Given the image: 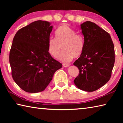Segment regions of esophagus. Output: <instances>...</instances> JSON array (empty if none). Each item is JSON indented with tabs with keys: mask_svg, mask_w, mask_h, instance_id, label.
Wrapping results in <instances>:
<instances>
[{
	"mask_svg": "<svg viewBox=\"0 0 123 123\" xmlns=\"http://www.w3.org/2000/svg\"><path fill=\"white\" fill-rule=\"evenodd\" d=\"M63 66L64 67H68L69 66V64H67V63H63Z\"/></svg>",
	"mask_w": 123,
	"mask_h": 123,
	"instance_id": "1",
	"label": "esophagus"
}]
</instances>
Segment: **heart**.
Segmentation results:
<instances>
[{
	"mask_svg": "<svg viewBox=\"0 0 123 123\" xmlns=\"http://www.w3.org/2000/svg\"><path fill=\"white\" fill-rule=\"evenodd\" d=\"M55 36L56 38H50L48 42V50L52 56L56 57L62 48L63 51L58 56L62 62H68L74 57L77 58L81 55L85 47L84 37L77 34L69 25L60 26L56 30Z\"/></svg>",
	"mask_w": 123,
	"mask_h": 123,
	"instance_id": "heart-1",
	"label": "heart"
}]
</instances>
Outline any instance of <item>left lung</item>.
<instances>
[{"mask_svg":"<svg viewBox=\"0 0 123 123\" xmlns=\"http://www.w3.org/2000/svg\"><path fill=\"white\" fill-rule=\"evenodd\" d=\"M80 26L85 47L81 55L73 63L79 70L74 82L81 90L93 92L111 78L115 61L114 44L109 33L94 23L87 21Z\"/></svg>","mask_w":123,"mask_h":123,"instance_id":"obj_1","label":"left lung"}]
</instances>
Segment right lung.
I'll use <instances>...</instances> for the list:
<instances>
[{
	"instance_id": "1",
	"label": "right lung",
	"mask_w": 123,
	"mask_h": 123,
	"mask_svg": "<svg viewBox=\"0 0 123 123\" xmlns=\"http://www.w3.org/2000/svg\"><path fill=\"white\" fill-rule=\"evenodd\" d=\"M50 23L37 20L19 29L14 36L9 55L12 78L28 93L44 91L62 64L48 50L53 30Z\"/></svg>"
}]
</instances>
